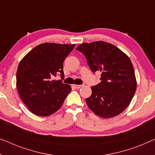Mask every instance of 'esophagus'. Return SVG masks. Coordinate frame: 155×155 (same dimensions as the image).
<instances>
[{"mask_svg":"<svg viewBox=\"0 0 155 155\" xmlns=\"http://www.w3.org/2000/svg\"><path fill=\"white\" fill-rule=\"evenodd\" d=\"M81 86H82L81 85H74V88H77V89L80 88Z\"/></svg>","mask_w":155,"mask_h":155,"instance_id":"1","label":"esophagus"}]
</instances>
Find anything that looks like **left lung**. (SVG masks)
Masks as SVG:
<instances>
[{"mask_svg": "<svg viewBox=\"0 0 155 155\" xmlns=\"http://www.w3.org/2000/svg\"><path fill=\"white\" fill-rule=\"evenodd\" d=\"M76 50L86 57L93 72H102L101 82L91 87L92 94L86 99L87 105L102 118L121 114L136 91L135 71L129 58L115 45L101 41L84 43Z\"/></svg>", "mask_w": 155, "mask_h": 155, "instance_id": "1", "label": "left lung"}]
</instances>
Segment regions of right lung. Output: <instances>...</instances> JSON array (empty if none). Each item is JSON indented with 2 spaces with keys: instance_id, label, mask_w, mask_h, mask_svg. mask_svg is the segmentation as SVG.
Instances as JSON below:
<instances>
[{
  "instance_id": "obj_1",
  "label": "right lung",
  "mask_w": 155,
  "mask_h": 155,
  "mask_svg": "<svg viewBox=\"0 0 155 155\" xmlns=\"http://www.w3.org/2000/svg\"><path fill=\"white\" fill-rule=\"evenodd\" d=\"M74 44L44 43L38 45L20 61L17 71V88L25 105L41 117L53 114L62 107L71 86L64 78L63 62L74 48Z\"/></svg>"
}]
</instances>
